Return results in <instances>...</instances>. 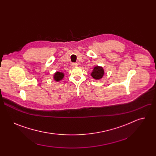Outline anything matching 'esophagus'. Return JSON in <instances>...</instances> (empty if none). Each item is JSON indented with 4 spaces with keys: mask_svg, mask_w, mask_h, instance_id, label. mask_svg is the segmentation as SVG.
<instances>
[{
    "mask_svg": "<svg viewBox=\"0 0 156 156\" xmlns=\"http://www.w3.org/2000/svg\"><path fill=\"white\" fill-rule=\"evenodd\" d=\"M72 65L73 67H76V66H78V63H72Z\"/></svg>",
    "mask_w": 156,
    "mask_h": 156,
    "instance_id": "34e87169",
    "label": "esophagus"
}]
</instances>
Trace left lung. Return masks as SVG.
<instances>
[{"instance_id":"8db88e82","label":"left lung","mask_w":156,"mask_h":156,"mask_svg":"<svg viewBox=\"0 0 156 156\" xmlns=\"http://www.w3.org/2000/svg\"><path fill=\"white\" fill-rule=\"evenodd\" d=\"M104 75V70L102 66H96L93 68V72L91 73V76L96 80L101 79Z\"/></svg>"}]
</instances>
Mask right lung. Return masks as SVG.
Returning a JSON list of instances; mask_svg holds the SVG:
<instances>
[{
  "mask_svg": "<svg viewBox=\"0 0 156 156\" xmlns=\"http://www.w3.org/2000/svg\"><path fill=\"white\" fill-rule=\"evenodd\" d=\"M65 75L63 72H56L55 73H54V76H53V78L54 80L57 81L58 82L60 81H61L63 77H64Z\"/></svg>",
  "mask_w": 156,
  "mask_h": 156,
  "instance_id": "right-lung-1",
  "label": "right lung"
}]
</instances>
